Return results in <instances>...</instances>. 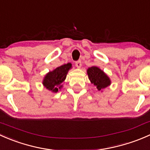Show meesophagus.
Masks as SVG:
<instances>
[{
    "label": "esophagus",
    "instance_id": "34e87169",
    "mask_svg": "<svg viewBox=\"0 0 150 150\" xmlns=\"http://www.w3.org/2000/svg\"><path fill=\"white\" fill-rule=\"evenodd\" d=\"M75 65L78 68H81V66H82V64H81V61H77L76 62H75Z\"/></svg>",
    "mask_w": 150,
    "mask_h": 150
}]
</instances>
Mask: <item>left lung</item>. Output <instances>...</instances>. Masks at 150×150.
<instances>
[{"mask_svg":"<svg viewBox=\"0 0 150 150\" xmlns=\"http://www.w3.org/2000/svg\"><path fill=\"white\" fill-rule=\"evenodd\" d=\"M87 74L91 83L99 91L105 88L111 84L110 78L97 67H91L87 69Z\"/></svg>","mask_w":150,"mask_h":150,"instance_id":"left-lung-1","label":"left lung"}]
</instances>
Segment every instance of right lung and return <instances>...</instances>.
Segmentation results:
<instances>
[{"label":"right lung","mask_w":150,"mask_h":150,"mask_svg":"<svg viewBox=\"0 0 150 150\" xmlns=\"http://www.w3.org/2000/svg\"><path fill=\"white\" fill-rule=\"evenodd\" d=\"M71 67L72 64L70 63H67L47 73L43 81L44 87L54 93H57L62 87V83L65 80L67 74Z\"/></svg>","instance_id":"add662e5"}]
</instances>
